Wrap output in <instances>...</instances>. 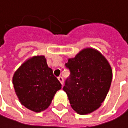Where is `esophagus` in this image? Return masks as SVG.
<instances>
[{"mask_svg":"<svg viewBox=\"0 0 128 128\" xmlns=\"http://www.w3.org/2000/svg\"><path fill=\"white\" fill-rule=\"evenodd\" d=\"M58 79L59 80V81L60 82V84L63 85V84H64V79H63V78H62L61 76H59V77L58 78Z\"/></svg>","mask_w":128,"mask_h":128,"instance_id":"1","label":"esophagus"}]
</instances>
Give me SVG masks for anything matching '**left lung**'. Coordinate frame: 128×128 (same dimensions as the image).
Instances as JSON below:
<instances>
[{
  "label": "left lung",
  "instance_id": "8db88e82",
  "mask_svg": "<svg viewBox=\"0 0 128 128\" xmlns=\"http://www.w3.org/2000/svg\"><path fill=\"white\" fill-rule=\"evenodd\" d=\"M65 66L70 76L63 90L71 108L79 114L97 110L104 100L112 80V70L108 61L95 49L85 48Z\"/></svg>",
  "mask_w": 128,
  "mask_h": 128
}]
</instances>
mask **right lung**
Segmentation results:
<instances>
[{
  "label": "right lung",
  "mask_w": 128,
  "mask_h": 128,
  "mask_svg": "<svg viewBox=\"0 0 128 128\" xmlns=\"http://www.w3.org/2000/svg\"><path fill=\"white\" fill-rule=\"evenodd\" d=\"M13 84L21 104L34 112L47 109L56 92L61 89V84L42 55L24 62L14 73Z\"/></svg>",
  "instance_id": "right-lung-1"
}]
</instances>
